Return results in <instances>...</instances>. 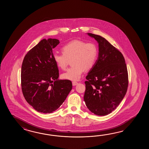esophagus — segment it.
Segmentation results:
<instances>
[{
    "mask_svg": "<svg viewBox=\"0 0 149 149\" xmlns=\"http://www.w3.org/2000/svg\"><path fill=\"white\" fill-rule=\"evenodd\" d=\"M78 84V82H76V81H73L72 82V85L76 86Z\"/></svg>",
    "mask_w": 149,
    "mask_h": 149,
    "instance_id": "1",
    "label": "esophagus"
}]
</instances>
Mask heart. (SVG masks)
<instances>
[{
    "label": "heart",
    "instance_id": "b5f03b06",
    "mask_svg": "<svg viewBox=\"0 0 149 149\" xmlns=\"http://www.w3.org/2000/svg\"><path fill=\"white\" fill-rule=\"evenodd\" d=\"M63 54L55 53L53 55L54 62L58 68L64 70L71 60V67L62 74L63 79L78 81L85 70L91 69L94 66L98 57V50L96 45L93 42L73 40L62 48Z\"/></svg>",
    "mask_w": 149,
    "mask_h": 149
}]
</instances>
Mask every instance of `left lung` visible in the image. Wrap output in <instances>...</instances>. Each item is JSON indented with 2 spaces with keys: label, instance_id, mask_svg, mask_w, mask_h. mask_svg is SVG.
Masks as SVG:
<instances>
[{
  "label": "left lung",
  "instance_id": "obj_1",
  "mask_svg": "<svg viewBox=\"0 0 149 149\" xmlns=\"http://www.w3.org/2000/svg\"><path fill=\"white\" fill-rule=\"evenodd\" d=\"M98 44V55L85 83L84 100L94 114L106 116L115 110L126 94L128 78L126 64L120 51L104 38L87 33Z\"/></svg>",
  "mask_w": 149,
  "mask_h": 149
}]
</instances>
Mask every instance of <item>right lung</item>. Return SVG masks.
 I'll return each instance as SVG.
<instances>
[{"label":"right lung","instance_id":"add662e5","mask_svg":"<svg viewBox=\"0 0 149 149\" xmlns=\"http://www.w3.org/2000/svg\"><path fill=\"white\" fill-rule=\"evenodd\" d=\"M56 39L41 40L25 55L21 68V86L26 102L36 111L50 113L63 104L72 88L69 80L58 79L53 49Z\"/></svg>","mask_w":149,"mask_h":149}]
</instances>
